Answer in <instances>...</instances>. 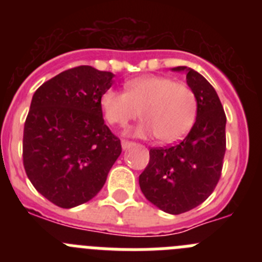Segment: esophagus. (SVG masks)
<instances>
[{
	"mask_svg": "<svg viewBox=\"0 0 262 262\" xmlns=\"http://www.w3.org/2000/svg\"><path fill=\"white\" fill-rule=\"evenodd\" d=\"M134 144H135V143L128 142V140H122V148H123V149H128V148L133 147Z\"/></svg>",
	"mask_w": 262,
	"mask_h": 262,
	"instance_id": "34e87169",
	"label": "esophagus"
}]
</instances>
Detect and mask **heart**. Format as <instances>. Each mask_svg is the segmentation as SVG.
I'll return each mask as SVG.
<instances>
[{"label": "heart", "mask_w": 262, "mask_h": 262, "mask_svg": "<svg viewBox=\"0 0 262 262\" xmlns=\"http://www.w3.org/2000/svg\"><path fill=\"white\" fill-rule=\"evenodd\" d=\"M101 107L108 123L126 127L131 120L144 119L136 135H155L161 143H174L193 127L196 97L185 82L165 76H144L127 81L124 92L107 89Z\"/></svg>", "instance_id": "obj_1"}]
</instances>
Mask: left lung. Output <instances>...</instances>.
Returning <instances> with one entry per match:
<instances>
[{"mask_svg":"<svg viewBox=\"0 0 262 262\" xmlns=\"http://www.w3.org/2000/svg\"><path fill=\"white\" fill-rule=\"evenodd\" d=\"M186 82L196 97V118L184 140L165 148H152L149 163L139 176L143 194L152 205L178 215L205 202L221 178L226 154V114L209 81L194 69Z\"/></svg>","mask_w":262,"mask_h":262,"instance_id":"left-lung-1","label":"left lung"}]
</instances>
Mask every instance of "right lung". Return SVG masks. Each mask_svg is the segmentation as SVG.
<instances>
[{
	"label": "right lung",
	"instance_id": "right-lung-1",
	"mask_svg": "<svg viewBox=\"0 0 262 262\" xmlns=\"http://www.w3.org/2000/svg\"><path fill=\"white\" fill-rule=\"evenodd\" d=\"M113 78L111 72L80 66L48 80L32 96L23 165L36 190L62 209L94 198L122 152L101 107Z\"/></svg>",
	"mask_w": 262,
	"mask_h": 262
}]
</instances>
